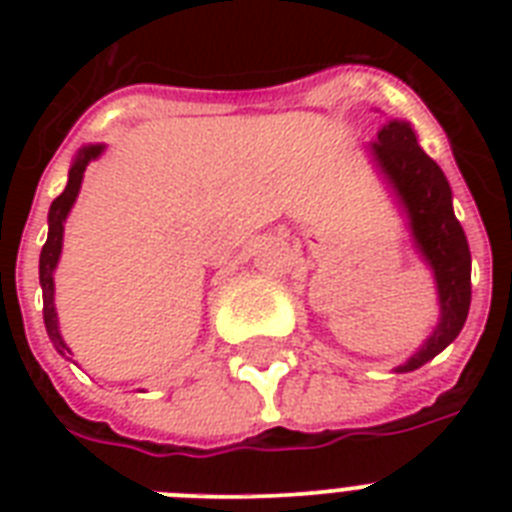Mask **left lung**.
<instances>
[{"instance_id":"obj_1","label":"left lung","mask_w":512,"mask_h":512,"mask_svg":"<svg viewBox=\"0 0 512 512\" xmlns=\"http://www.w3.org/2000/svg\"><path fill=\"white\" fill-rule=\"evenodd\" d=\"M366 154L396 196L414 249L436 279L441 316L428 340L396 366V372L404 374L436 358L465 327L470 311V247L460 220L454 217L449 180L420 148L412 124L401 119L382 124Z\"/></svg>"}]
</instances>
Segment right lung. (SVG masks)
<instances>
[{"mask_svg": "<svg viewBox=\"0 0 512 512\" xmlns=\"http://www.w3.org/2000/svg\"><path fill=\"white\" fill-rule=\"evenodd\" d=\"M103 143L98 146H84L79 148V154H76L74 164H71V170H68V183L63 188L58 199L50 204V215H47V225H50V231H47V241H44L42 255H39V284H42V300H44V327H47V335H50L52 345L58 350L60 356H71V350H68L66 340L60 335L58 327V313H55V268H58L60 252H63V225H66V217L74 207L76 196H79V188H82L84 180V170H87V164L92 159H98L103 154Z\"/></svg>", "mask_w": 512, "mask_h": 512, "instance_id": "1", "label": "right lung"}]
</instances>
